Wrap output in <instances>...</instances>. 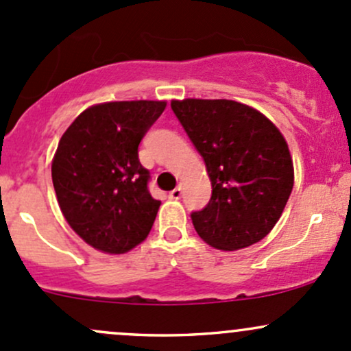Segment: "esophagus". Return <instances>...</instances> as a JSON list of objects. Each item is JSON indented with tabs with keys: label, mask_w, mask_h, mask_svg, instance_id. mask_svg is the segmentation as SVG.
Segmentation results:
<instances>
[{
	"label": "esophagus",
	"mask_w": 351,
	"mask_h": 351,
	"mask_svg": "<svg viewBox=\"0 0 351 351\" xmlns=\"http://www.w3.org/2000/svg\"><path fill=\"white\" fill-rule=\"evenodd\" d=\"M169 198H171V199H180V198H182V186H176L175 190L169 191Z\"/></svg>",
	"instance_id": "obj_1"
}]
</instances>
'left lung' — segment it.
Segmentation results:
<instances>
[{
	"mask_svg": "<svg viewBox=\"0 0 351 351\" xmlns=\"http://www.w3.org/2000/svg\"><path fill=\"white\" fill-rule=\"evenodd\" d=\"M171 110L211 182L208 205L191 213L196 233L225 252L263 240L293 190L283 134L260 111L232 99H173Z\"/></svg>",
	"mask_w": 351,
	"mask_h": 351,
	"instance_id": "obj_1",
	"label": "left lung"
}]
</instances>
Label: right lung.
Instances as JSON below:
<instances>
[{"mask_svg": "<svg viewBox=\"0 0 351 351\" xmlns=\"http://www.w3.org/2000/svg\"><path fill=\"white\" fill-rule=\"evenodd\" d=\"M165 101H113L84 110L61 136L51 178L73 230L105 253H126L148 237L161 202L148 190L138 146Z\"/></svg>", "mask_w": 351, "mask_h": 351, "instance_id": "obj_1", "label": "right lung"}]
</instances>
